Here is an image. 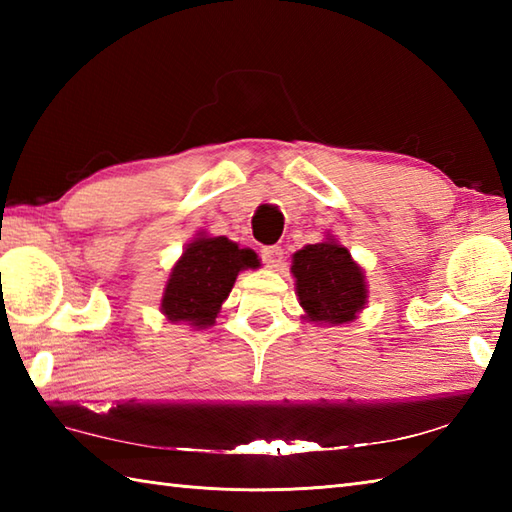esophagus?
I'll list each match as a JSON object with an SVG mask.
<instances>
[{
	"label": "esophagus",
	"instance_id": "obj_1",
	"mask_svg": "<svg viewBox=\"0 0 512 512\" xmlns=\"http://www.w3.org/2000/svg\"><path fill=\"white\" fill-rule=\"evenodd\" d=\"M262 259L268 268H279L284 264V248L281 246H264L262 248Z\"/></svg>",
	"mask_w": 512,
	"mask_h": 512
}]
</instances>
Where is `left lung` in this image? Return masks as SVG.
<instances>
[{"label":"left lung","instance_id":"1","mask_svg":"<svg viewBox=\"0 0 512 512\" xmlns=\"http://www.w3.org/2000/svg\"><path fill=\"white\" fill-rule=\"evenodd\" d=\"M290 273L306 321L332 328L352 323L367 306L365 270L330 233L321 242L297 250Z\"/></svg>","mask_w":512,"mask_h":512}]
</instances>
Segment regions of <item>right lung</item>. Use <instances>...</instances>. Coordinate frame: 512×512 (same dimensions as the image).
Wrapping results in <instances>:
<instances>
[{
    "label": "right lung",
    "mask_w": 512,
    "mask_h": 512,
    "mask_svg": "<svg viewBox=\"0 0 512 512\" xmlns=\"http://www.w3.org/2000/svg\"><path fill=\"white\" fill-rule=\"evenodd\" d=\"M257 266L255 250L202 231L184 246L173 264L162 290L160 312L169 323H184L193 330L211 328L237 275Z\"/></svg>",
    "instance_id": "obj_1"
}]
</instances>
